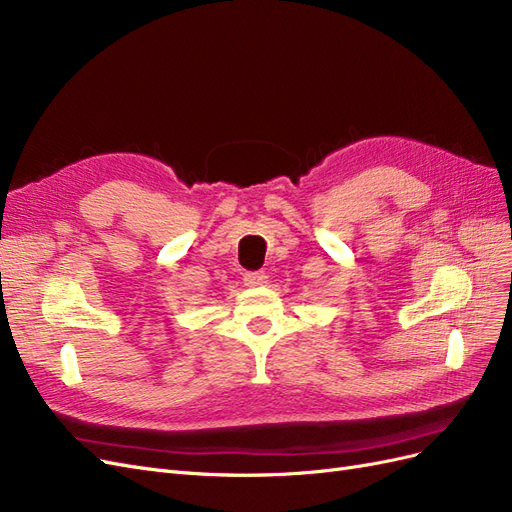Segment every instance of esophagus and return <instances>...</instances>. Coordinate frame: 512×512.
<instances>
[{
    "label": "esophagus",
    "mask_w": 512,
    "mask_h": 512,
    "mask_svg": "<svg viewBox=\"0 0 512 512\" xmlns=\"http://www.w3.org/2000/svg\"><path fill=\"white\" fill-rule=\"evenodd\" d=\"M243 282H245V286H250V288L265 286L267 284V273L265 271H247L243 275Z\"/></svg>",
    "instance_id": "1"
}]
</instances>
